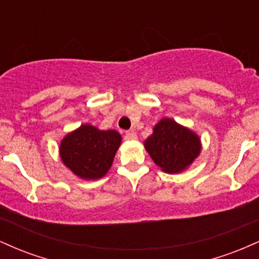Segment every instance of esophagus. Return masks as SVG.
<instances>
[{
  "instance_id": "1",
  "label": "esophagus",
  "mask_w": 259,
  "mask_h": 259,
  "mask_svg": "<svg viewBox=\"0 0 259 259\" xmlns=\"http://www.w3.org/2000/svg\"><path fill=\"white\" fill-rule=\"evenodd\" d=\"M125 139L126 140H136L138 139V135H136V133L134 132V130H127L125 133Z\"/></svg>"
}]
</instances>
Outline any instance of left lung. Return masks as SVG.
Masks as SVG:
<instances>
[{"label": "left lung", "mask_w": 259, "mask_h": 259, "mask_svg": "<svg viewBox=\"0 0 259 259\" xmlns=\"http://www.w3.org/2000/svg\"><path fill=\"white\" fill-rule=\"evenodd\" d=\"M145 148L165 173H180L197 158L201 140L192 130L169 118H163L145 141Z\"/></svg>", "instance_id": "1"}]
</instances>
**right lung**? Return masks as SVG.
<instances>
[{"label":"right lung","instance_id":"right-lung-1","mask_svg":"<svg viewBox=\"0 0 259 259\" xmlns=\"http://www.w3.org/2000/svg\"><path fill=\"white\" fill-rule=\"evenodd\" d=\"M121 136L115 130H100L82 124L65 135L59 145V156L67 168L84 180L105 177L120 146Z\"/></svg>","mask_w":259,"mask_h":259}]
</instances>
